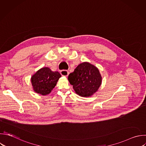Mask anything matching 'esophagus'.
Listing matches in <instances>:
<instances>
[{"instance_id": "esophagus-1", "label": "esophagus", "mask_w": 146, "mask_h": 146, "mask_svg": "<svg viewBox=\"0 0 146 146\" xmlns=\"http://www.w3.org/2000/svg\"><path fill=\"white\" fill-rule=\"evenodd\" d=\"M68 71L67 70H61L60 71V74L62 75V76H67L68 75Z\"/></svg>"}]
</instances>
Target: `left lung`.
I'll use <instances>...</instances> for the list:
<instances>
[{"mask_svg": "<svg viewBox=\"0 0 146 146\" xmlns=\"http://www.w3.org/2000/svg\"><path fill=\"white\" fill-rule=\"evenodd\" d=\"M75 92L80 96L89 97L95 93L102 84V76L95 66L88 62L79 64L68 77Z\"/></svg>", "mask_w": 146, "mask_h": 146, "instance_id": "left-lung-1", "label": "left lung"}]
</instances>
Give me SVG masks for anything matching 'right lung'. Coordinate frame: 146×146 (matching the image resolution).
Here are the masks:
<instances>
[{"label":"right lung","instance_id":"add662e5","mask_svg":"<svg viewBox=\"0 0 146 146\" xmlns=\"http://www.w3.org/2000/svg\"><path fill=\"white\" fill-rule=\"evenodd\" d=\"M61 75L48 67L39 70L31 77V81L35 92L42 95L49 94L55 87Z\"/></svg>","mask_w":146,"mask_h":146}]
</instances>
